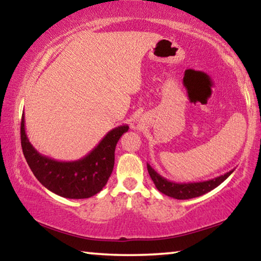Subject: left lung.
<instances>
[{
    "instance_id": "8db88e82",
    "label": "left lung",
    "mask_w": 261,
    "mask_h": 261,
    "mask_svg": "<svg viewBox=\"0 0 261 261\" xmlns=\"http://www.w3.org/2000/svg\"><path fill=\"white\" fill-rule=\"evenodd\" d=\"M147 171L151 179L154 182L155 188L158 189V191L166 194L174 199H191V198H196L203 194L207 193L211 190L216 189L217 186H219L221 182L225 179H227L228 176H231V173L234 171V169L228 171L225 174L213 178V179L205 180V181H196V182H174L170 181L166 178L162 177L161 174H158L155 171L151 168L150 164H147Z\"/></svg>"
}]
</instances>
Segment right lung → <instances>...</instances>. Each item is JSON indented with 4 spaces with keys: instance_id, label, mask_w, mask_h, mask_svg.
I'll list each match as a JSON object with an SVG mask.
<instances>
[{
    "instance_id": "obj_1",
    "label": "right lung",
    "mask_w": 261,
    "mask_h": 261,
    "mask_svg": "<svg viewBox=\"0 0 261 261\" xmlns=\"http://www.w3.org/2000/svg\"><path fill=\"white\" fill-rule=\"evenodd\" d=\"M24 122L23 114L21 145L30 170L49 191L69 199H84L102 191L114 170L116 145L122 135L129 130L127 125L115 127L85 157L73 162H58L41 154L31 145Z\"/></svg>"
}]
</instances>
